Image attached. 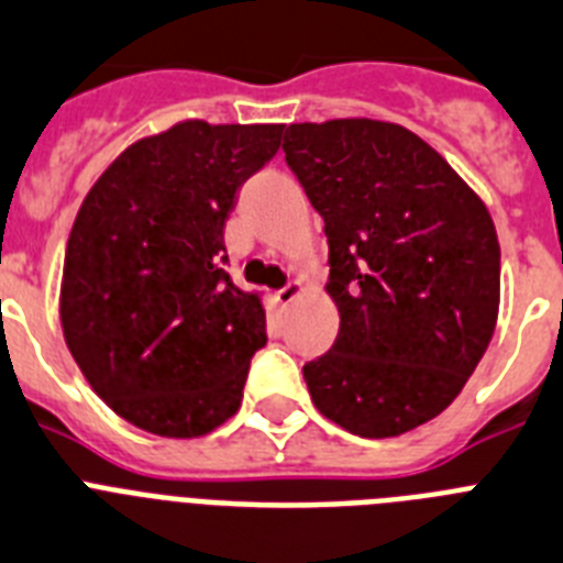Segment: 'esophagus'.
I'll list each match as a JSON object with an SVG mask.
<instances>
[{
  "label": "esophagus",
  "mask_w": 563,
  "mask_h": 563,
  "mask_svg": "<svg viewBox=\"0 0 563 563\" xmlns=\"http://www.w3.org/2000/svg\"><path fill=\"white\" fill-rule=\"evenodd\" d=\"M302 291H306V286H302L300 280H295V283H288L286 288H280V291H277V295H275V300L280 302L283 309H288V306H291V302H295L297 297L302 295Z\"/></svg>",
  "instance_id": "obj_1"
}]
</instances>
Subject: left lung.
<instances>
[{"mask_svg":"<svg viewBox=\"0 0 563 563\" xmlns=\"http://www.w3.org/2000/svg\"><path fill=\"white\" fill-rule=\"evenodd\" d=\"M283 150L325 221V295L340 311L329 354L302 365L311 402L356 437H402L462 394L490 345L501 297L490 212L394 121L291 124Z\"/></svg>","mask_w":563,"mask_h":563,"instance_id":"1","label":"left lung"}]
</instances>
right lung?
<instances>
[{"mask_svg":"<svg viewBox=\"0 0 563 563\" xmlns=\"http://www.w3.org/2000/svg\"><path fill=\"white\" fill-rule=\"evenodd\" d=\"M283 126L178 121L126 146L81 200L62 334L107 408L146 433L207 437L241 408L266 311L229 280L223 227Z\"/></svg>","mask_w":563,"mask_h":563,"instance_id":"right-lung-1","label":"right lung"}]
</instances>
